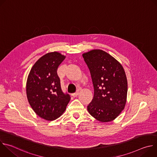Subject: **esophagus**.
Listing matches in <instances>:
<instances>
[{
    "label": "esophagus",
    "mask_w": 157,
    "mask_h": 157,
    "mask_svg": "<svg viewBox=\"0 0 157 157\" xmlns=\"http://www.w3.org/2000/svg\"><path fill=\"white\" fill-rule=\"evenodd\" d=\"M78 94H79V90L76 91V92L75 93H73V94H71V96H72L73 98H75V97H76V96H77Z\"/></svg>",
    "instance_id": "1"
}]
</instances>
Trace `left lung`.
Wrapping results in <instances>:
<instances>
[{
	"instance_id": "8db88e82",
	"label": "left lung",
	"mask_w": 157,
	"mask_h": 157,
	"mask_svg": "<svg viewBox=\"0 0 157 157\" xmlns=\"http://www.w3.org/2000/svg\"><path fill=\"white\" fill-rule=\"evenodd\" d=\"M90 71L94 97L87 105L93 117L102 122L114 120L124 110L127 100V80L121 64L101 50L82 54Z\"/></svg>"
}]
</instances>
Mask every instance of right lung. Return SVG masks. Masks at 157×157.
I'll use <instances>...</instances> for the list:
<instances>
[{
	"mask_svg": "<svg viewBox=\"0 0 157 157\" xmlns=\"http://www.w3.org/2000/svg\"><path fill=\"white\" fill-rule=\"evenodd\" d=\"M65 58L56 52L47 53L34 64L27 78L29 102L35 113L47 121L60 117L70 101V96L62 91L57 75L58 66Z\"/></svg>",
	"mask_w": 157,
	"mask_h": 157,
	"instance_id": "1",
	"label": "right lung"
}]
</instances>
